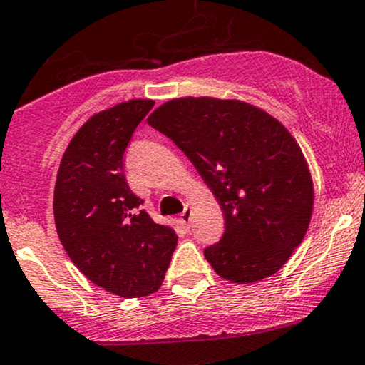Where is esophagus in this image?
Instances as JSON below:
<instances>
[{
	"instance_id": "esophagus-1",
	"label": "esophagus",
	"mask_w": 365,
	"mask_h": 365,
	"mask_svg": "<svg viewBox=\"0 0 365 365\" xmlns=\"http://www.w3.org/2000/svg\"><path fill=\"white\" fill-rule=\"evenodd\" d=\"M190 212H192V207L187 204L185 209H183V212H182V215H180V216H182V221L185 225H188V221H190Z\"/></svg>"
}]
</instances>
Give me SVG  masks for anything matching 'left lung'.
Here are the masks:
<instances>
[{
    "label": "left lung",
    "instance_id": "obj_1",
    "mask_svg": "<svg viewBox=\"0 0 365 365\" xmlns=\"http://www.w3.org/2000/svg\"><path fill=\"white\" fill-rule=\"evenodd\" d=\"M148 123L185 153L220 202L225 233L204 250L212 269L240 284L282 269L314 206L311 171L292 133L238 99H171Z\"/></svg>",
    "mask_w": 365,
    "mask_h": 365
}]
</instances>
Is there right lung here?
Instances as JSON below:
<instances>
[{
  "instance_id": "1",
  "label": "right lung",
  "mask_w": 365,
  "mask_h": 365,
  "mask_svg": "<svg viewBox=\"0 0 365 365\" xmlns=\"http://www.w3.org/2000/svg\"><path fill=\"white\" fill-rule=\"evenodd\" d=\"M150 99L96 113L70 140L54 185V225L66 254L92 283L125 299L158 292L178 237L154 223L130 190L123 154Z\"/></svg>"
}]
</instances>
